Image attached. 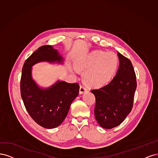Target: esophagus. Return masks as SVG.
I'll return each mask as SVG.
<instances>
[{"mask_svg": "<svg viewBox=\"0 0 158 158\" xmlns=\"http://www.w3.org/2000/svg\"><path fill=\"white\" fill-rule=\"evenodd\" d=\"M86 91H87V88H86L85 86L82 85V86H80V89H79L80 94H83L85 92H86Z\"/></svg>", "mask_w": 158, "mask_h": 158, "instance_id": "obj_1", "label": "esophagus"}]
</instances>
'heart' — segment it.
<instances>
[{"label": "heart", "instance_id": "heart-1", "mask_svg": "<svg viewBox=\"0 0 158 158\" xmlns=\"http://www.w3.org/2000/svg\"><path fill=\"white\" fill-rule=\"evenodd\" d=\"M119 60L114 52L94 51L81 59L76 67L84 72V81L90 86L100 87L108 84L114 77Z\"/></svg>", "mask_w": 158, "mask_h": 158}]
</instances>
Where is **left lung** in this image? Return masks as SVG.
<instances>
[{"mask_svg": "<svg viewBox=\"0 0 158 158\" xmlns=\"http://www.w3.org/2000/svg\"><path fill=\"white\" fill-rule=\"evenodd\" d=\"M118 55L119 67L116 75L108 85L90 90L96 98L95 118L104 129L120 125L133 106L136 74L131 61L119 52Z\"/></svg>", "mask_w": 158, "mask_h": 158, "instance_id": "left-lung-1", "label": "left lung"}]
</instances>
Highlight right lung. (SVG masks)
I'll list each match as a JSON object with an SVG mask.
<instances>
[{"instance_id":"right-lung-1","label":"right lung","mask_w":158,"mask_h":158,"mask_svg":"<svg viewBox=\"0 0 158 158\" xmlns=\"http://www.w3.org/2000/svg\"><path fill=\"white\" fill-rule=\"evenodd\" d=\"M62 60L56 50L44 45L23 65L20 92L24 106L31 118L46 129L55 128L64 121L72 102L79 94V85L58 81L48 89H40L31 78V66L42 61L60 63Z\"/></svg>"}]
</instances>
